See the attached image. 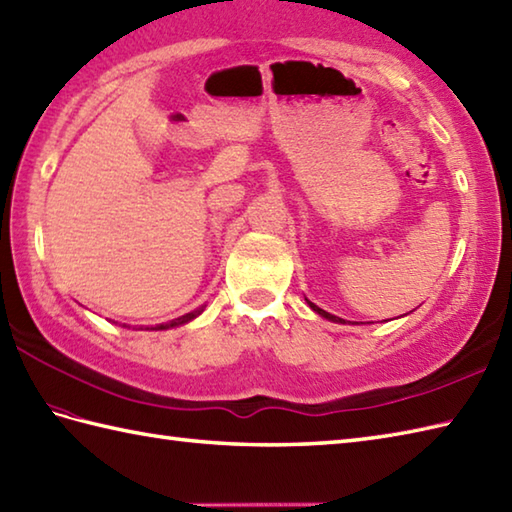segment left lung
<instances>
[{"mask_svg": "<svg viewBox=\"0 0 512 512\" xmlns=\"http://www.w3.org/2000/svg\"><path fill=\"white\" fill-rule=\"evenodd\" d=\"M308 301V306L319 314V317H323V319H328V321H332V323H345V319H341V317H334V314H330V312H325L323 308H319V306H314V303L310 301V299H306ZM350 323V321H347ZM352 325H356V323H352Z\"/></svg>", "mask_w": 512, "mask_h": 512, "instance_id": "8db88e82", "label": "left lung"}]
</instances>
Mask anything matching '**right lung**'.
I'll return each mask as SVG.
<instances>
[{"mask_svg": "<svg viewBox=\"0 0 512 512\" xmlns=\"http://www.w3.org/2000/svg\"><path fill=\"white\" fill-rule=\"evenodd\" d=\"M202 312H204V306H200L198 310H193V312H189V314H182V317L173 319V321H169V323H160V325H156V328H145V330H171V328H178V325H184V323L193 321L195 317H200ZM123 328H125V325H123ZM140 330H143V328H140Z\"/></svg>", "mask_w": 512, "mask_h": 512, "instance_id": "1", "label": "right lung"}]
</instances>
